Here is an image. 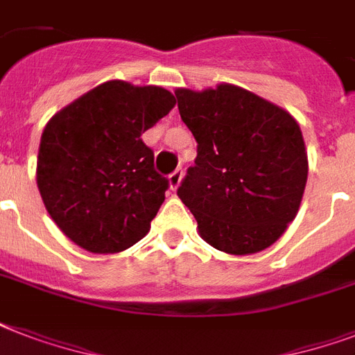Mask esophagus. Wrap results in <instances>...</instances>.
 I'll list each match as a JSON object with an SVG mask.
<instances>
[{
	"label": "esophagus",
	"mask_w": 355,
	"mask_h": 355,
	"mask_svg": "<svg viewBox=\"0 0 355 355\" xmlns=\"http://www.w3.org/2000/svg\"><path fill=\"white\" fill-rule=\"evenodd\" d=\"M182 175H184L182 169H175V171H173L171 175H169V186H171V189H177L178 186H180Z\"/></svg>",
	"instance_id": "1"
}]
</instances>
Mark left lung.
I'll return each instance as SVG.
<instances>
[{
	"label": "left lung",
	"mask_w": 355,
	"mask_h": 355,
	"mask_svg": "<svg viewBox=\"0 0 355 355\" xmlns=\"http://www.w3.org/2000/svg\"><path fill=\"white\" fill-rule=\"evenodd\" d=\"M175 96L197 139V158L177 195L202 239L236 256L270 247L297 216L308 180L298 123L239 86L178 88Z\"/></svg>",
	"instance_id": "8db88e82"
}]
</instances>
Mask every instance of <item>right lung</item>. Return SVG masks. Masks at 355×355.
I'll list each match as a JSON object with an SVG mask.
<instances>
[{"mask_svg": "<svg viewBox=\"0 0 355 355\" xmlns=\"http://www.w3.org/2000/svg\"><path fill=\"white\" fill-rule=\"evenodd\" d=\"M175 103L160 86L108 80L49 119L36 182L53 221L79 247L121 252L149 232L169 180L141 134Z\"/></svg>", "mask_w": 355, "mask_h": 355, "instance_id": "right-lung-1", "label": "right lung"}]
</instances>
